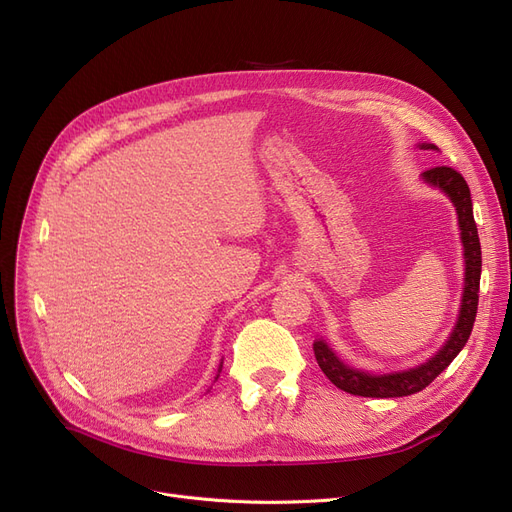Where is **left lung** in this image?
Wrapping results in <instances>:
<instances>
[{
  "instance_id": "left-lung-1",
  "label": "left lung",
  "mask_w": 512,
  "mask_h": 512,
  "mask_svg": "<svg viewBox=\"0 0 512 512\" xmlns=\"http://www.w3.org/2000/svg\"><path fill=\"white\" fill-rule=\"evenodd\" d=\"M422 149H437L435 145H422ZM424 180L428 185L441 189L449 199L454 201L458 210V222L462 231V243H464V294H462V306L460 317L454 327L452 336L445 342L443 349L426 363L414 367V370L395 372V374H365L361 370H353V367L344 365L323 340L313 342L315 359L321 367V372L330 378L332 384H336L342 391L359 395V397H407L420 393L422 388L431 384L445 367L456 359V355L464 349V344L473 332L475 317H477V304H479V281H481V243L477 233V222L473 216V201H470V189L460 172L447 166H437L426 170Z\"/></svg>"
}]
</instances>
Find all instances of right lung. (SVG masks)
<instances>
[{
    "mask_svg": "<svg viewBox=\"0 0 512 512\" xmlns=\"http://www.w3.org/2000/svg\"><path fill=\"white\" fill-rule=\"evenodd\" d=\"M220 370H222V365H220ZM220 370H218V372H220Z\"/></svg>",
    "mask_w": 512,
    "mask_h": 512,
    "instance_id": "right-lung-1",
    "label": "right lung"
}]
</instances>
